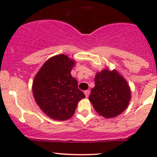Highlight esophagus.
<instances>
[{"instance_id": "obj_1", "label": "esophagus", "mask_w": 157, "mask_h": 157, "mask_svg": "<svg viewBox=\"0 0 157 157\" xmlns=\"http://www.w3.org/2000/svg\"><path fill=\"white\" fill-rule=\"evenodd\" d=\"M84 94H85V96H86V97L87 98L89 96V95H90V90H85Z\"/></svg>"}]
</instances>
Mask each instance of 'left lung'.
Here are the masks:
<instances>
[{"label":"left lung","mask_w":157,"mask_h":157,"mask_svg":"<svg viewBox=\"0 0 157 157\" xmlns=\"http://www.w3.org/2000/svg\"><path fill=\"white\" fill-rule=\"evenodd\" d=\"M94 80L89 99L95 110L108 118L124 112L131 100V90L122 76L115 70L105 69L96 74Z\"/></svg>","instance_id":"obj_1"}]
</instances>
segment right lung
I'll return each mask as SVG.
<instances>
[{"mask_svg": "<svg viewBox=\"0 0 157 157\" xmlns=\"http://www.w3.org/2000/svg\"><path fill=\"white\" fill-rule=\"evenodd\" d=\"M74 61L65 55L49 58L35 77L33 93L36 103L49 118L65 121L73 116L77 103L85 97L71 71Z\"/></svg>", "mask_w": 157, "mask_h": 157, "instance_id": "right-lung-1", "label": "right lung"}]
</instances>
